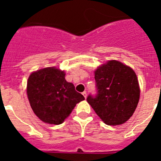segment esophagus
I'll list each match as a JSON object with an SVG mask.
<instances>
[{
    "instance_id": "1",
    "label": "esophagus",
    "mask_w": 161,
    "mask_h": 161,
    "mask_svg": "<svg viewBox=\"0 0 161 161\" xmlns=\"http://www.w3.org/2000/svg\"><path fill=\"white\" fill-rule=\"evenodd\" d=\"M82 94H83V96L85 97V98L87 97V93H86V92H85V91H84L83 93H82Z\"/></svg>"
}]
</instances>
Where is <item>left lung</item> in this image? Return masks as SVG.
I'll return each mask as SVG.
<instances>
[{
  "instance_id": "1",
  "label": "left lung",
  "mask_w": 161,
  "mask_h": 161,
  "mask_svg": "<svg viewBox=\"0 0 161 161\" xmlns=\"http://www.w3.org/2000/svg\"><path fill=\"white\" fill-rule=\"evenodd\" d=\"M94 74L97 93L89 95L88 103L106 125L123 124L133 115L139 100L136 72L119 61L109 60Z\"/></svg>"
}]
</instances>
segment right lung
<instances>
[{
	"mask_svg": "<svg viewBox=\"0 0 161 161\" xmlns=\"http://www.w3.org/2000/svg\"><path fill=\"white\" fill-rule=\"evenodd\" d=\"M34 113L49 124L63 123L80 102L85 100L75 90L72 83L65 80L64 71L55 67L39 69L30 75L26 89Z\"/></svg>",
	"mask_w": 161,
	"mask_h": 161,
	"instance_id": "obj_1",
	"label": "right lung"
}]
</instances>
